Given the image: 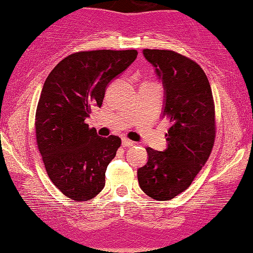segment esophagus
I'll return each instance as SVG.
<instances>
[{
	"label": "esophagus",
	"instance_id": "1",
	"mask_svg": "<svg viewBox=\"0 0 253 253\" xmlns=\"http://www.w3.org/2000/svg\"><path fill=\"white\" fill-rule=\"evenodd\" d=\"M133 141L127 139V138H122V146L123 147H130V146H133Z\"/></svg>",
	"mask_w": 253,
	"mask_h": 253
}]
</instances>
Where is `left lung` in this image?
I'll list each match as a JSON object with an SVG mask.
<instances>
[{
  "mask_svg": "<svg viewBox=\"0 0 253 253\" xmlns=\"http://www.w3.org/2000/svg\"><path fill=\"white\" fill-rule=\"evenodd\" d=\"M164 83V117L170 122L164 152L147 147L138 169L140 189L155 200L185 191L206 164L215 140V109L210 82L199 64L172 50L144 49Z\"/></svg>",
  "mask_w": 253,
  "mask_h": 253,
  "instance_id": "8db88e82",
  "label": "left lung"
}]
</instances>
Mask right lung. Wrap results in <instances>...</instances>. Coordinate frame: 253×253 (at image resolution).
I'll list each match as a JSON object with an SVG mask.
<instances>
[{"mask_svg":"<svg viewBox=\"0 0 253 253\" xmlns=\"http://www.w3.org/2000/svg\"><path fill=\"white\" fill-rule=\"evenodd\" d=\"M137 50L78 51L48 75L36 113V138L54 185L75 202H86L105 186L107 166L121 146L117 136L100 137L85 123L101 107L107 85L137 57Z\"/></svg>","mask_w":253,"mask_h":253,"instance_id":"right-lung-1","label":"right lung"}]
</instances>
